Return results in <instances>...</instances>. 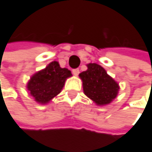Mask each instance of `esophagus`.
Here are the masks:
<instances>
[{"instance_id":"obj_1","label":"esophagus","mask_w":152,"mask_h":152,"mask_svg":"<svg viewBox=\"0 0 152 152\" xmlns=\"http://www.w3.org/2000/svg\"><path fill=\"white\" fill-rule=\"evenodd\" d=\"M72 73L74 74V76H78L79 73H80V70H79V69H74L72 70Z\"/></svg>"}]
</instances>
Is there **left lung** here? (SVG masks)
I'll return each mask as SVG.
<instances>
[{
  "label": "left lung",
  "instance_id": "8db88e82",
  "mask_svg": "<svg viewBox=\"0 0 152 152\" xmlns=\"http://www.w3.org/2000/svg\"><path fill=\"white\" fill-rule=\"evenodd\" d=\"M88 69L80 73L84 94L96 105H107L119 93L120 86L97 64H87Z\"/></svg>",
  "mask_w": 152,
  "mask_h": 152
}]
</instances>
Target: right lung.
Segmentation results:
<instances>
[{
  "instance_id": "1",
  "label": "right lung",
  "mask_w": 152,
  "mask_h": 152,
  "mask_svg": "<svg viewBox=\"0 0 152 152\" xmlns=\"http://www.w3.org/2000/svg\"><path fill=\"white\" fill-rule=\"evenodd\" d=\"M71 76L70 70L53 61L31 76L26 88L35 102L46 104L61 92L66 79Z\"/></svg>"
}]
</instances>
